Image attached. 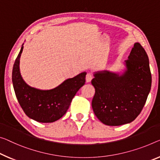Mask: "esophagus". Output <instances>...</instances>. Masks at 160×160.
Instances as JSON below:
<instances>
[{
	"instance_id": "obj_1",
	"label": "esophagus",
	"mask_w": 160,
	"mask_h": 160,
	"mask_svg": "<svg viewBox=\"0 0 160 160\" xmlns=\"http://www.w3.org/2000/svg\"><path fill=\"white\" fill-rule=\"evenodd\" d=\"M92 78H93V76H92V73H88L87 76H86V82H87V83L90 82L92 80Z\"/></svg>"
}]
</instances>
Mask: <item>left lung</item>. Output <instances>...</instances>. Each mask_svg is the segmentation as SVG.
Returning <instances> with one entry per match:
<instances>
[{"instance_id":"8db88e82","label":"left lung","mask_w":160,"mask_h":160,"mask_svg":"<svg viewBox=\"0 0 160 160\" xmlns=\"http://www.w3.org/2000/svg\"><path fill=\"white\" fill-rule=\"evenodd\" d=\"M121 73L99 71L92 83L95 94L92 106L97 117L108 126L128 124L143 109L150 92L152 75L149 58L139 43H135Z\"/></svg>"}]
</instances>
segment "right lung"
<instances>
[{
  "instance_id": "right-lung-1",
  "label": "right lung",
  "mask_w": 160,
  "mask_h": 160,
  "mask_svg": "<svg viewBox=\"0 0 160 160\" xmlns=\"http://www.w3.org/2000/svg\"><path fill=\"white\" fill-rule=\"evenodd\" d=\"M15 61L12 82L19 104L31 119L41 123H51L59 119L66 114L72 99L85 83L87 73L67 78L60 85L51 89L42 90L32 87L25 82L20 72V58L23 49Z\"/></svg>"
}]
</instances>
